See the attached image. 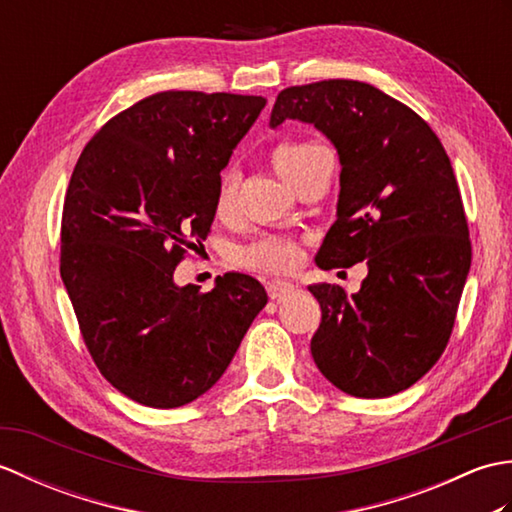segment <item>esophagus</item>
<instances>
[{"instance_id":"1","label":"esophagus","mask_w":512,"mask_h":512,"mask_svg":"<svg viewBox=\"0 0 512 512\" xmlns=\"http://www.w3.org/2000/svg\"><path fill=\"white\" fill-rule=\"evenodd\" d=\"M295 288L297 286L292 284V281H284V279H273V281H268V286H266L270 299H284Z\"/></svg>"}]
</instances>
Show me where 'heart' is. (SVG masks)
<instances>
[{"label": "heart", "mask_w": 512, "mask_h": 512, "mask_svg": "<svg viewBox=\"0 0 512 512\" xmlns=\"http://www.w3.org/2000/svg\"><path fill=\"white\" fill-rule=\"evenodd\" d=\"M317 149L321 147L314 143H306V140H295V143L279 145L273 154V162H275V169L279 171V176L288 184H292V180H295L299 176V171L308 165L310 156ZM235 209H237L235 182L231 176H224L220 182V189H217V195H215L213 211L220 220H228V217L235 215ZM235 259L246 268L281 273V270H288L297 264L299 248L295 242H288V239L266 237V239H259L255 244L239 248Z\"/></svg>", "instance_id": "b5f03b06"}]
</instances>
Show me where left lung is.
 I'll return each mask as SVG.
<instances>
[{
  "label": "left lung",
  "mask_w": 512,
  "mask_h": 512,
  "mask_svg": "<svg viewBox=\"0 0 512 512\" xmlns=\"http://www.w3.org/2000/svg\"><path fill=\"white\" fill-rule=\"evenodd\" d=\"M312 123L339 151L336 222L323 270L367 264L361 290L314 284L321 325L310 352L334 387L387 398L436 365L471 268L469 224L440 138L369 83L330 79L281 90L270 127Z\"/></svg>",
  "instance_id": "left-lung-1"
}]
</instances>
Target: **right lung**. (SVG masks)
I'll return each mask as SVG.
<instances>
[{
    "instance_id": "add662e5",
    "label": "right lung",
    "mask_w": 512,
    "mask_h": 512,
    "mask_svg": "<svg viewBox=\"0 0 512 512\" xmlns=\"http://www.w3.org/2000/svg\"><path fill=\"white\" fill-rule=\"evenodd\" d=\"M264 96L158 92L110 118L72 171L61 220V279L83 341L110 383L145 407L209 391L268 295L226 273L211 292L173 270L211 233L220 171Z\"/></svg>"
}]
</instances>
